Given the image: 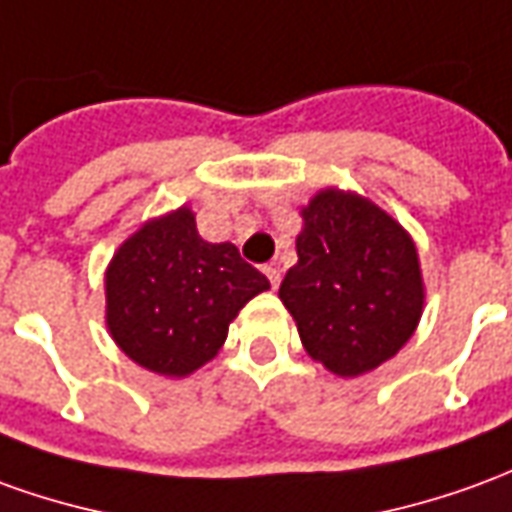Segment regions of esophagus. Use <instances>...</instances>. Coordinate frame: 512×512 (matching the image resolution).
<instances>
[{"label": "esophagus", "mask_w": 512, "mask_h": 512, "mask_svg": "<svg viewBox=\"0 0 512 512\" xmlns=\"http://www.w3.org/2000/svg\"><path fill=\"white\" fill-rule=\"evenodd\" d=\"M263 274H266L268 282H271V288H277V285H280V268L274 266V263L263 266Z\"/></svg>", "instance_id": "34e87169"}]
</instances>
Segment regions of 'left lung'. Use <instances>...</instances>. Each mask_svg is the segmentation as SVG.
<instances>
[{"label":"left lung","mask_w":512,"mask_h":512,"mask_svg":"<svg viewBox=\"0 0 512 512\" xmlns=\"http://www.w3.org/2000/svg\"><path fill=\"white\" fill-rule=\"evenodd\" d=\"M302 219L282 305L307 355L338 377H360L416 332L424 310L416 244L382 207L335 188L318 191Z\"/></svg>","instance_id":"obj_1"}]
</instances>
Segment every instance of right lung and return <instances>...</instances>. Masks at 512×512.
<instances>
[{
	"mask_svg": "<svg viewBox=\"0 0 512 512\" xmlns=\"http://www.w3.org/2000/svg\"><path fill=\"white\" fill-rule=\"evenodd\" d=\"M268 280L232 244H207L180 207L146 221L105 274L107 330L124 355L163 377H188L213 360L238 310Z\"/></svg>",
	"mask_w": 512,
	"mask_h": 512,
	"instance_id": "obj_1",
	"label": "right lung"
}]
</instances>
